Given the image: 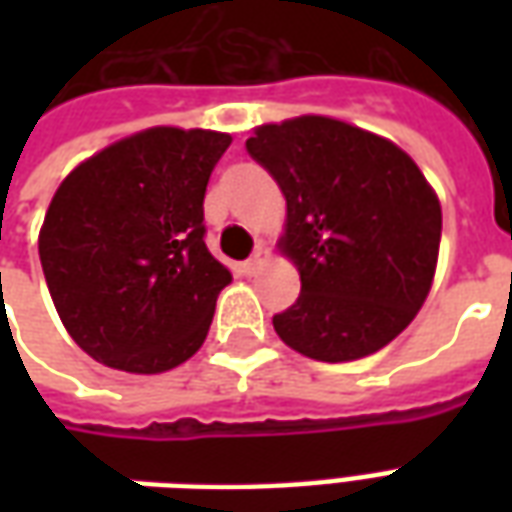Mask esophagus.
Instances as JSON below:
<instances>
[{
	"label": "esophagus",
	"instance_id": "1",
	"mask_svg": "<svg viewBox=\"0 0 512 512\" xmlns=\"http://www.w3.org/2000/svg\"><path fill=\"white\" fill-rule=\"evenodd\" d=\"M268 257H271V252H268L266 246L260 244L255 249V255L246 260V271H249V274H255V271H260V268H263L268 263Z\"/></svg>",
	"mask_w": 512,
	"mask_h": 512
}]
</instances>
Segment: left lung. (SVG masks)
Wrapping results in <instances>:
<instances>
[{
	"label": "left lung",
	"mask_w": 512,
	"mask_h": 512,
	"mask_svg": "<svg viewBox=\"0 0 512 512\" xmlns=\"http://www.w3.org/2000/svg\"><path fill=\"white\" fill-rule=\"evenodd\" d=\"M246 150L288 202L279 249L301 293L274 315L282 343L318 362L376 354L428 299L441 205L408 153L332 117L255 128Z\"/></svg>",
	"instance_id": "8db88e82"
}]
</instances>
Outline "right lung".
Wrapping results in <instances>:
<instances>
[{
    "mask_svg": "<svg viewBox=\"0 0 512 512\" xmlns=\"http://www.w3.org/2000/svg\"><path fill=\"white\" fill-rule=\"evenodd\" d=\"M230 134L147 128L62 180L40 227V266L65 329L126 373L183 365L233 274L205 246L202 200Z\"/></svg>",
    "mask_w": 512,
    "mask_h": 512,
    "instance_id": "obj_1",
    "label": "right lung"
}]
</instances>
